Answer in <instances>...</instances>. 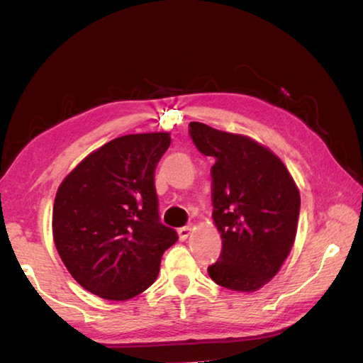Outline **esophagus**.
Returning <instances> with one entry per match:
<instances>
[{
    "instance_id": "esophagus-1",
    "label": "esophagus",
    "mask_w": 363,
    "mask_h": 363,
    "mask_svg": "<svg viewBox=\"0 0 363 363\" xmlns=\"http://www.w3.org/2000/svg\"><path fill=\"white\" fill-rule=\"evenodd\" d=\"M190 232H192V225H184V227H181L179 230H177V235H179V240H187L189 238V235H190Z\"/></svg>"
}]
</instances>
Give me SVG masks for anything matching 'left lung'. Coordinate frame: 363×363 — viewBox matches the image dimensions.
I'll return each instance as SVG.
<instances>
[{
	"mask_svg": "<svg viewBox=\"0 0 363 363\" xmlns=\"http://www.w3.org/2000/svg\"><path fill=\"white\" fill-rule=\"evenodd\" d=\"M189 133L213 157V223L223 238L219 261L208 267L214 284L253 293L269 284L290 255L301 196L284 162L243 134L192 121Z\"/></svg>",
	"mask_w": 363,
	"mask_h": 363,
	"instance_id": "left-lung-1",
	"label": "left lung"
}]
</instances>
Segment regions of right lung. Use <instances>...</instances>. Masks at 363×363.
<instances>
[{
  "label": "right lung",
  "instance_id": "add662e5",
  "mask_svg": "<svg viewBox=\"0 0 363 363\" xmlns=\"http://www.w3.org/2000/svg\"><path fill=\"white\" fill-rule=\"evenodd\" d=\"M169 133L126 134L91 152L60 182L52 237L84 290L126 301L157 280L176 230L160 223L155 168Z\"/></svg>",
  "mask_w": 363,
  "mask_h": 363
}]
</instances>
